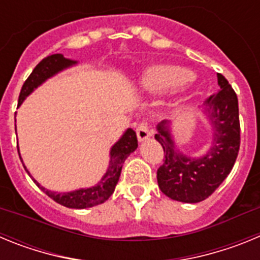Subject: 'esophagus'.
I'll return each instance as SVG.
<instances>
[{"instance_id":"34e87169","label":"esophagus","mask_w":260,"mask_h":260,"mask_svg":"<svg viewBox=\"0 0 260 260\" xmlns=\"http://www.w3.org/2000/svg\"><path fill=\"white\" fill-rule=\"evenodd\" d=\"M137 137L139 142H144L147 139H150L152 137V132L150 130L147 122H141L137 127Z\"/></svg>"}]
</instances>
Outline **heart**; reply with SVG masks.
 <instances>
[{
    "instance_id": "1",
    "label": "heart",
    "mask_w": 260,
    "mask_h": 260,
    "mask_svg": "<svg viewBox=\"0 0 260 260\" xmlns=\"http://www.w3.org/2000/svg\"><path fill=\"white\" fill-rule=\"evenodd\" d=\"M190 79V71L180 66L155 65L144 71L139 83L151 92H164L174 87H185Z\"/></svg>"
}]
</instances>
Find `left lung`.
I'll use <instances>...</instances> for the list:
<instances>
[{"mask_svg": "<svg viewBox=\"0 0 260 260\" xmlns=\"http://www.w3.org/2000/svg\"><path fill=\"white\" fill-rule=\"evenodd\" d=\"M219 91L204 102L202 112L212 128L207 152L192 157L181 152L172 135V121L156 126L155 139L164 150V164L157 169L158 187L167 197L183 203L207 199L228 177L240 150L238 99L228 80L217 74Z\"/></svg>", "mask_w": 260, "mask_h": 260, "instance_id": "obj_1", "label": "left lung"}]
</instances>
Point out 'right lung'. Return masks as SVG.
<instances>
[{
  "label": "right lung",
  "instance_id": "right-lung-1",
  "mask_svg": "<svg viewBox=\"0 0 260 260\" xmlns=\"http://www.w3.org/2000/svg\"><path fill=\"white\" fill-rule=\"evenodd\" d=\"M78 61L74 59L66 58L63 57V54H52V56L45 57L43 61H40L38 63L34 71L31 73L27 80L23 84L22 89H20L19 93V103H18V107L22 105V103L26 100V98L28 95H31L39 86L44 83L45 80H48L49 78L54 77L56 74L63 71L65 69L71 68V66L77 65ZM15 133H17V126H15ZM138 148V139L137 134L133 128H127L125 133L122 134V137L119 138L118 141L112 146L109 152V167H108L107 172L103 176V178L99 181L96 185L91 186V187H84V189H78L74 191H68V192H57L52 191V190L45 189L44 186H41L38 181L31 176L27 168L24 167V169L27 171L28 176L31 177L34 182L40 187L45 194L52 198L53 201L57 202V203L62 204L68 208H75V210H84V208L93 207V206H98V204L104 203L105 201L109 199V197L114 192L116 189V185L118 183L119 176H121V171H122V164L125 162V160L127 158V156L132 152H134ZM19 153V150H18ZM20 157V153H19ZM22 160V157H20Z\"/></svg>",
  "mask_w": 260,
  "mask_h": 260
}]
</instances>
